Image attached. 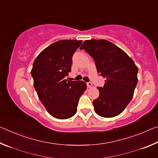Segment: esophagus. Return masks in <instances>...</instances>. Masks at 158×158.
Listing matches in <instances>:
<instances>
[{
	"mask_svg": "<svg viewBox=\"0 0 158 158\" xmlns=\"http://www.w3.org/2000/svg\"><path fill=\"white\" fill-rule=\"evenodd\" d=\"M86 84H87V87H88V88H91V87L93 86L92 83H90V82H88Z\"/></svg>",
	"mask_w": 158,
	"mask_h": 158,
	"instance_id": "esophagus-1",
	"label": "esophagus"
}]
</instances>
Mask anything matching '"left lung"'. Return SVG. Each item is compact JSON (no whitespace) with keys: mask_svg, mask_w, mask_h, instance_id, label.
Returning a JSON list of instances; mask_svg holds the SVG:
<instances>
[{"mask_svg":"<svg viewBox=\"0 0 158 158\" xmlns=\"http://www.w3.org/2000/svg\"><path fill=\"white\" fill-rule=\"evenodd\" d=\"M93 58L97 70L105 78L93 102L95 113L105 118L121 114L132 99L137 84L138 68L121 48L105 40H85L80 47Z\"/></svg>","mask_w":158,"mask_h":158,"instance_id":"obj_1","label":"left lung"}]
</instances>
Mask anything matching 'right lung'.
Returning a JSON list of instances; mask_svg holds the SVG:
<instances>
[{"label":"right lung","mask_w":158,"mask_h":158,"mask_svg":"<svg viewBox=\"0 0 158 158\" xmlns=\"http://www.w3.org/2000/svg\"><path fill=\"white\" fill-rule=\"evenodd\" d=\"M82 40H63L50 44L35 59L31 69L40 100L51 116L67 119L77 113L81 95L86 90L83 81L65 79L71 71L72 57Z\"/></svg>","instance_id":"right-lung-1"}]
</instances>
